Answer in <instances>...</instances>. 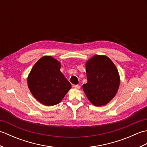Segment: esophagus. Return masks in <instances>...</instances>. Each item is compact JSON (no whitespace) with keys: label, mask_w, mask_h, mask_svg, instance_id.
<instances>
[{"label":"esophagus","mask_w":147,"mask_h":147,"mask_svg":"<svg viewBox=\"0 0 147 147\" xmlns=\"http://www.w3.org/2000/svg\"><path fill=\"white\" fill-rule=\"evenodd\" d=\"M74 88H75L76 89H80V85H74Z\"/></svg>","instance_id":"obj_1"}]
</instances>
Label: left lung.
Returning a JSON list of instances; mask_svg holds the SVG:
<instances>
[{
  "instance_id": "left-lung-1",
  "label": "left lung",
  "mask_w": 147,
  "mask_h": 147,
  "mask_svg": "<svg viewBox=\"0 0 147 147\" xmlns=\"http://www.w3.org/2000/svg\"><path fill=\"white\" fill-rule=\"evenodd\" d=\"M87 83L83 85L84 92L92 104L105 105L116 94L120 79L118 71L110 59L96 55L86 63Z\"/></svg>"
}]
</instances>
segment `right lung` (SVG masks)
I'll return each instance as SVG.
<instances>
[{"label": "right lung", "instance_id": "right-lung-1", "mask_svg": "<svg viewBox=\"0 0 147 147\" xmlns=\"http://www.w3.org/2000/svg\"><path fill=\"white\" fill-rule=\"evenodd\" d=\"M61 63L51 56L40 58L28 78V85L34 97L41 104H59L71 89V85L61 71Z\"/></svg>", "mask_w": 147, "mask_h": 147}]
</instances>
